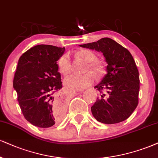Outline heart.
Masks as SVG:
<instances>
[{
    "mask_svg": "<svg viewBox=\"0 0 158 158\" xmlns=\"http://www.w3.org/2000/svg\"><path fill=\"white\" fill-rule=\"evenodd\" d=\"M77 57L87 63L85 71H90L94 76H98L101 73V67L96 62L97 56L89 50H82L76 54ZM58 67L62 75H67L71 70V59L69 55L64 54L58 61ZM92 74L86 73L83 75H70L64 80L65 86L70 90H81L90 85L94 81Z\"/></svg>",
    "mask_w": 158,
    "mask_h": 158,
    "instance_id": "1",
    "label": "heart"
}]
</instances>
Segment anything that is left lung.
<instances>
[{
  "instance_id": "1",
  "label": "left lung",
  "mask_w": 158,
  "mask_h": 158,
  "mask_svg": "<svg viewBox=\"0 0 158 158\" xmlns=\"http://www.w3.org/2000/svg\"><path fill=\"white\" fill-rule=\"evenodd\" d=\"M80 47L102 52L107 74L94 88L101 94L91 106L94 117L104 124L126 120L139 103V70L129 50L110 38L81 44Z\"/></svg>"
}]
</instances>
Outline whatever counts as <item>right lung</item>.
I'll use <instances>...</instances> for the list:
<instances>
[{"instance_id": "obj_1", "label": "right lung", "mask_w": 158, "mask_h": 158, "mask_svg": "<svg viewBox=\"0 0 158 158\" xmlns=\"http://www.w3.org/2000/svg\"><path fill=\"white\" fill-rule=\"evenodd\" d=\"M65 48L39 44L19 58L13 81L25 119L42 128L61 119L65 106L58 92L62 88L58 60Z\"/></svg>"}]
</instances>
